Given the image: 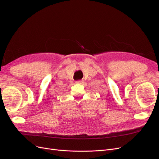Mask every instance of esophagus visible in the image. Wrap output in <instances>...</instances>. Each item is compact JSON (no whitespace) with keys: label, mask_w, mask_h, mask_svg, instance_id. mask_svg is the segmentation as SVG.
<instances>
[{"label":"esophagus","mask_w":159,"mask_h":159,"mask_svg":"<svg viewBox=\"0 0 159 159\" xmlns=\"http://www.w3.org/2000/svg\"><path fill=\"white\" fill-rule=\"evenodd\" d=\"M84 82V80H78V81H75V83L76 84H82Z\"/></svg>","instance_id":"1"}]
</instances>
